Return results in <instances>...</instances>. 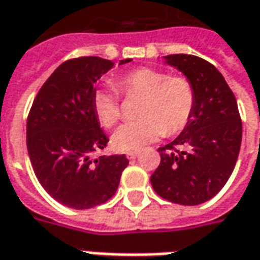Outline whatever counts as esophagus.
<instances>
[{
	"label": "esophagus",
	"instance_id": "34e87169",
	"mask_svg": "<svg viewBox=\"0 0 260 260\" xmlns=\"http://www.w3.org/2000/svg\"><path fill=\"white\" fill-rule=\"evenodd\" d=\"M139 156V152H127V158L128 159H136Z\"/></svg>",
	"mask_w": 260,
	"mask_h": 260
}]
</instances>
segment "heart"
Returning <instances> with one entry per match:
<instances>
[{"instance_id": "b5f03b06", "label": "heart", "mask_w": 260, "mask_h": 260, "mask_svg": "<svg viewBox=\"0 0 260 260\" xmlns=\"http://www.w3.org/2000/svg\"><path fill=\"white\" fill-rule=\"evenodd\" d=\"M116 84L124 96H144L139 109L141 119L126 123L113 136L116 150H143L165 133H180L192 120L196 92L192 81L185 75L143 67L123 74ZM93 108L106 128L116 126L123 116L120 95L112 88H102L95 93Z\"/></svg>"}]
</instances>
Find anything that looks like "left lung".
<instances>
[{
	"mask_svg": "<svg viewBox=\"0 0 260 260\" xmlns=\"http://www.w3.org/2000/svg\"><path fill=\"white\" fill-rule=\"evenodd\" d=\"M165 60L192 81L196 105L183 132L158 148L161 162L151 185L168 202L198 206L214 198L233 174L242 121L233 91L211 62L192 54H169Z\"/></svg>",
	"mask_w": 260,
	"mask_h": 260,
	"instance_id": "obj_1",
	"label": "left lung"
}]
</instances>
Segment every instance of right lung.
I'll use <instances>...</instances> for the list:
<instances>
[{
    "label": "right lung",
    "mask_w": 260,
    "mask_h": 260,
    "mask_svg": "<svg viewBox=\"0 0 260 260\" xmlns=\"http://www.w3.org/2000/svg\"><path fill=\"white\" fill-rule=\"evenodd\" d=\"M112 67L110 60L96 56L64 61L40 88L27 115L26 145L36 178L70 209L106 203L128 165L126 155L91 158L109 141L99 126L93 96L95 82Z\"/></svg>",
    "instance_id": "1"
}]
</instances>
